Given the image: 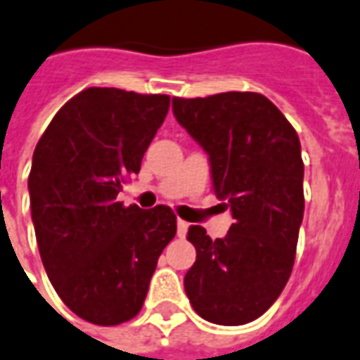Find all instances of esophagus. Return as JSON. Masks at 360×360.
Instances as JSON below:
<instances>
[{
    "mask_svg": "<svg viewBox=\"0 0 360 360\" xmlns=\"http://www.w3.org/2000/svg\"><path fill=\"white\" fill-rule=\"evenodd\" d=\"M187 231H188V223H187V221L177 219V236H181V238H183V236L187 234Z\"/></svg>",
    "mask_w": 360,
    "mask_h": 360,
    "instance_id": "1",
    "label": "esophagus"
}]
</instances>
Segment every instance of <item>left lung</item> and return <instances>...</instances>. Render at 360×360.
Instances as JSON below:
<instances>
[{"instance_id":"8db88e82","label":"left lung","mask_w":360,"mask_h":360,"mask_svg":"<svg viewBox=\"0 0 360 360\" xmlns=\"http://www.w3.org/2000/svg\"><path fill=\"white\" fill-rule=\"evenodd\" d=\"M173 114L210 156L212 188L234 219L215 240L188 227L196 262L185 292L202 319L246 324L276 302L294 267L305 206L300 137L262 93L173 97Z\"/></svg>"}]
</instances>
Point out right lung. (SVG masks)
Returning <instances> with one entry per match:
<instances>
[{
    "label": "right lung",
    "instance_id": "add662e5",
    "mask_svg": "<svg viewBox=\"0 0 360 360\" xmlns=\"http://www.w3.org/2000/svg\"><path fill=\"white\" fill-rule=\"evenodd\" d=\"M169 110V95L87 87L39 137L32 221L45 273L79 319L116 326L145 303L160 254L177 233L172 207L118 200Z\"/></svg>",
    "mask_w": 360,
    "mask_h": 360
}]
</instances>
